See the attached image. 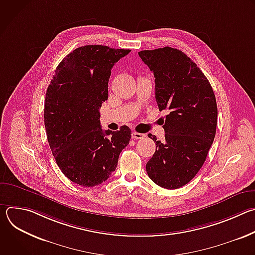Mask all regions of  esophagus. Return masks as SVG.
Here are the masks:
<instances>
[{"instance_id": "esophagus-1", "label": "esophagus", "mask_w": 255, "mask_h": 255, "mask_svg": "<svg viewBox=\"0 0 255 255\" xmlns=\"http://www.w3.org/2000/svg\"><path fill=\"white\" fill-rule=\"evenodd\" d=\"M131 137L132 139H135V140H138V139H143L145 137V134H142V133H138V132H132L131 134Z\"/></svg>"}]
</instances>
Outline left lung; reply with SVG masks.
<instances>
[{
    "mask_svg": "<svg viewBox=\"0 0 255 255\" xmlns=\"http://www.w3.org/2000/svg\"><path fill=\"white\" fill-rule=\"evenodd\" d=\"M138 54L153 72L159 111H168L162 121L164 140L148 134L156 150L146 171L157 186L178 189L201 169L214 141L216 98L202 70L183 51L166 46Z\"/></svg>",
    "mask_w": 255,
    "mask_h": 255,
    "instance_id": "1",
    "label": "left lung"
}]
</instances>
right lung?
I'll return each instance as SVG.
<instances>
[{
  "mask_svg": "<svg viewBox=\"0 0 255 255\" xmlns=\"http://www.w3.org/2000/svg\"><path fill=\"white\" fill-rule=\"evenodd\" d=\"M130 51L86 45L55 69L45 97L44 125L55 161L72 183L89 188L103 184L129 144V127L103 131L99 110L108 100L112 67Z\"/></svg>",
  "mask_w": 255,
  "mask_h": 255,
  "instance_id": "add662e5",
  "label": "right lung"
}]
</instances>
